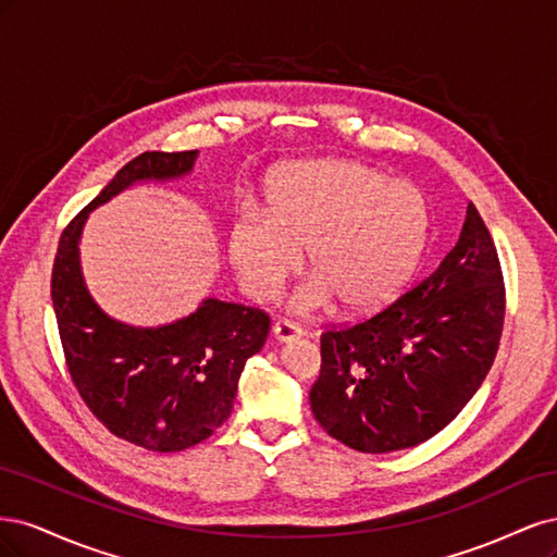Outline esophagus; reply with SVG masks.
<instances>
[{"mask_svg": "<svg viewBox=\"0 0 557 557\" xmlns=\"http://www.w3.org/2000/svg\"><path fill=\"white\" fill-rule=\"evenodd\" d=\"M274 336H276V342H281V344H290V342L299 339V336H305V330H301L295 323H290V320H276Z\"/></svg>", "mask_w": 557, "mask_h": 557, "instance_id": "esophagus-1", "label": "esophagus"}]
</instances>
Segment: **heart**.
Listing matches in <instances>:
<instances>
[{"label": "heart", "mask_w": 557, "mask_h": 557, "mask_svg": "<svg viewBox=\"0 0 557 557\" xmlns=\"http://www.w3.org/2000/svg\"><path fill=\"white\" fill-rule=\"evenodd\" d=\"M264 205L234 218L230 260L250 297L272 299L307 248L313 274L293 295L297 313L334 299L360 313L391 305L428 242L425 193L356 160L285 164L269 176Z\"/></svg>", "instance_id": "heart-1"}]
</instances>
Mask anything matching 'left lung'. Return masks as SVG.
<instances>
[{
  "label": "left lung",
  "instance_id": "8db88e82",
  "mask_svg": "<svg viewBox=\"0 0 557 557\" xmlns=\"http://www.w3.org/2000/svg\"><path fill=\"white\" fill-rule=\"evenodd\" d=\"M504 283L476 207L430 276L372 318L320 336L313 418L360 453L428 442L474 397L497 356Z\"/></svg>",
  "mask_w": 557,
  "mask_h": 557
}]
</instances>
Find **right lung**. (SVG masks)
Here are the masks:
<instances>
[{
	"label": "right lung",
	"mask_w": 557,
	"mask_h": 557,
	"mask_svg": "<svg viewBox=\"0 0 557 557\" xmlns=\"http://www.w3.org/2000/svg\"><path fill=\"white\" fill-rule=\"evenodd\" d=\"M197 156V150H153L127 162L64 227L50 281L64 360L78 395L109 432L158 453L190 448L225 423L246 360L264 346L269 315L209 297L174 323H121L88 293L78 242L92 209L134 183L190 174Z\"/></svg>",
	"instance_id": "obj_1"
}]
</instances>
